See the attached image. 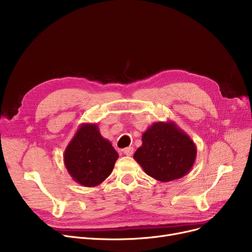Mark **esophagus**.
I'll use <instances>...</instances> for the list:
<instances>
[{"label":"esophagus","instance_id":"obj_1","mask_svg":"<svg viewBox=\"0 0 252 252\" xmlns=\"http://www.w3.org/2000/svg\"><path fill=\"white\" fill-rule=\"evenodd\" d=\"M123 152H124V154L126 155V156H131V155L134 154V148H133V147H127V148L124 149Z\"/></svg>","mask_w":252,"mask_h":252}]
</instances>
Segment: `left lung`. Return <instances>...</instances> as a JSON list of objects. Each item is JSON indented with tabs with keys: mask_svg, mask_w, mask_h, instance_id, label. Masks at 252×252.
Listing matches in <instances>:
<instances>
[{
	"mask_svg": "<svg viewBox=\"0 0 252 252\" xmlns=\"http://www.w3.org/2000/svg\"><path fill=\"white\" fill-rule=\"evenodd\" d=\"M142 141L134 159L145 173L159 182L186 176L196 160V145L173 121L152 124L143 133Z\"/></svg>",
	"mask_w": 252,
	"mask_h": 252,
	"instance_id": "8db88e82",
	"label": "left lung"
}]
</instances>
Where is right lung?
<instances>
[{
  "instance_id": "right-lung-1",
  "label": "right lung",
  "mask_w": 252,
  "mask_h": 252,
  "mask_svg": "<svg viewBox=\"0 0 252 252\" xmlns=\"http://www.w3.org/2000/svg\"><path fill=\"white\" fill-rule=\"evenodd\" d=\"M118 154L109 140L101 136L97 124H82L66 147L64 164L73 181L95 187L107 179Z\"/></svg>"
}]
</instances>
